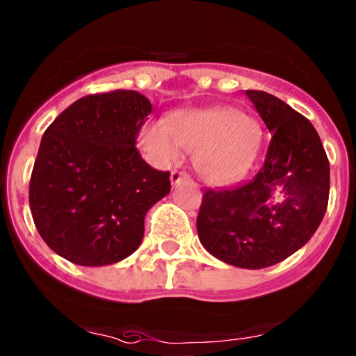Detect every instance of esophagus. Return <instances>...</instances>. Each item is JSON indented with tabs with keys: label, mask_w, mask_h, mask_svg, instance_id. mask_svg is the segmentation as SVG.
<instances>
[{
	"label": "esophagus",
	"mask_w": 356,
	"mask_h": 356,
	"mask_svg": "<svg viewBox=\"0 0 356 356\" xmlns=\"http://www.w3.org/2000/svg\"><path fill=\"white\" fill-rule=\"evenodd\" d=\"M189 179V175L186 174V172H181V170H174L170 174V182H172V186H175V184H179V182L181 181H188Z\"/></svg>",
	"instance_id": "obj_1"
}]
</instances>
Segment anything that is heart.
<instances>
[{
  "label": "heart",
  "instance_id": "b5f03b06",
  "mask_svg": "<svg viewBox=\"0 0 356 356\" xmlns=\"http://www.w3.org/2000/svg\"><path fill=\"white\" fill-rule=\"evenodd\" d=\"M256 119L228 107L181 109L167 122H149L140 133V147L162 165L175 163L182 149L193 152V165L211 186L241 181L259 152Z\"/></svg>",
  "mask_w": 356,
  "mask_h": 356
}]
</instances>
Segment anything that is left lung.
<instances>
[{
    "instance_id": "obj_1",
    "label": "left lung",
    "mask_w": 356,
    "mask_h": 356,
    "mask_svg": "<svg viewBox=\"0 0 356 356\" xmlns=\"http://www.w3.org/2000/svg\"><path fill=\"white\" fill-rule=\"evenodd\" d=\"M269 134L266 160L238 188L203 194L197 235L216 259L245 269L273 266L304 247L324 218L329 162L309 119L261 90H245Z\"/></svg>"
}]
</instances>
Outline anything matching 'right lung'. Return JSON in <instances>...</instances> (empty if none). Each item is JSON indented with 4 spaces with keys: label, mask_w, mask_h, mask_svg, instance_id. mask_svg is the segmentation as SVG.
I'll use <instances>...</instances> for the list:
<instances>
[{
    "label": "right lung",
    "mask_w": 356,
    "mask_h": 356,
    "mask_svg": "<svg viewBox=\"0 0 356 356\" xmlns=\"http://www.w3.org/2000/svg\"><path fill=\"white\" fill-rule=\"evenodd\" d=\"M152 102L134 90L78 99L46 129L30 177L33 223L47 245L80 266H107L143 241L145 215L170 193L134 143Z\"/></svg>",
    "instance_id": "right-lung-1"
}]
</instances>
